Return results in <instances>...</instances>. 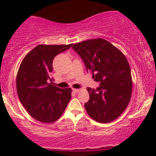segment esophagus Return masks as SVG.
<instances>
[{
	"mask_svg": "<svg viewBox=\"0 0 156 156\" xmlns=\"http://www.w3.org/2000/svg\"><path fill=\"white\" fill-rule=\"evenodd\" d=\"M72 90H73V91H74L75 93H77L80 91V89H72Z\"/></svg>",
	"mask_w": 156,
	"mask_h": 156,
	"instance_id": "obj_1",
	"label": "esophagus"
}]
</instances>
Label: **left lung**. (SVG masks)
Wrapping results in <instances>:
<instances>
[{
    "instance_id": "left-lung-1",
    "label": "left lung",
    "mask_w": 156,
    "mask_h": 156,
    "mask_svg": "<svg viewBox=\"0 0 156 156\" xmlns=\"http://www.w3.org/2000/svg\"><path fill=\"white\" fill-rule=\"evenodd\" d=\"M72 48L94 81L100 82L96 89L87 88L89 100L84 104L87 114L99 123L112 122L124 112L131 97L133 83L126 57L102 38L78 42Z\"/></svg>"
}]
</instances>
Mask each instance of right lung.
<instances>
[{
    "instance_id": "add662e5",
    "label": "right lung",
    "mask_w": 156,
    "mask_h": 156,
    "mask_svg": "<svg viewBox=\"0 0 156 156\" xmlns=\"http://www.w3.org/2000/svg\"><path fill=\"white\" fill-rule=\"evenodd\" d=\"M72 44H39L25 55L18 69L16 88L27 113L42 123L57 121L71 99L72 89H60L50 78L55 57Z\"/></svg>"
}]
</instances>
